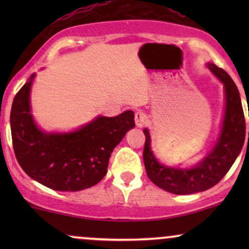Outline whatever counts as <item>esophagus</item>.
<instances>
[{
    "label": "esophagus",
    "mask_w": 249,
    "mask_h": 249,
    "mask_svg": "<svg viewBox=\"0 0 249 249\" xmlns=\"http://www.w3.org/2000/svg\"><path fill=\"white\" fill-rule=\"evenodd\" d=\"M134 122H136V125L138 127L144 126L145 123H146V116H145V113H142V111L136 112V115H134Z\"/></svg>",
    "instance_id": "34e87169"
}]
</instances>
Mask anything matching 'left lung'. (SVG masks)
Segmentation results:
<instances>
[{"mask_svg": "<svg viewBox=\"0 0 249 249\" xmlns=\"http://www.w3.org/2000/svg\"><path fill=\"white\" fill-rule=\"evenodd\" d=\"M207 67L224 84L226 107L218 142L204 160L191 168L170 167L160 164L151 150L148 130H144L146 139L142 158L147 177L157 186L173 194L198 193L213 187L230 171L244 146L246 122L238 88L224 69L213 63H208Z\"/></svg>", "mask_w": 249, "mask_h": 249, "instance_id": "8db88e82", "label": "left lung"}]
</instances>
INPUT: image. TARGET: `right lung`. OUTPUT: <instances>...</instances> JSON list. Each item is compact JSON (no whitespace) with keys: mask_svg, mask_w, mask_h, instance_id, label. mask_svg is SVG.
<instances>
[{"mask_svg":"<svg viewBox=\"0 0 249 249\" xmlns=\"http://www.w3.org/2000/svg\"><path fill=\"white\" fill-rule=\"evenodd\" d=\"M34 77L16 93L10 112L11 139L19 166L30 178L55 191L76 192L98 184L107 172L113 148L134 127L133 111L99 116L73 132H44L30 112Z\"/></svg>","mask_w":249,"mask_h":249,"instance_id":"add662e5","label":"right lung"}]
</instances>
